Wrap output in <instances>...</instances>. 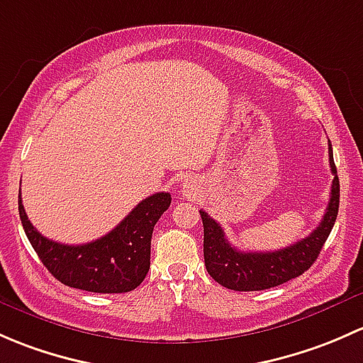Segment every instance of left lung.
I'll list each match as a JSON object with an SVG mask.
<instances>
[{
	"instance_id": "8db88e82",
	"label": "left lung",
	"mask_w": 363,
	"mask_h": 363,
	"mask_svg": "<svg viewBox=\"0 0 363 363\" xmlns=\"http://www.w3.org/2000/svg\"><path fill=\"white\" fill-rule=\"evenodd\" d=\"M328 162L334 174L330 201L320 225L301 241L276 252H241L227 241L218 222L201 209L204 225V264L213 279L236 292H253L278 286L308 271L318 259L339 211V178L328 141Z\"/></svg>"
}]
</instances>
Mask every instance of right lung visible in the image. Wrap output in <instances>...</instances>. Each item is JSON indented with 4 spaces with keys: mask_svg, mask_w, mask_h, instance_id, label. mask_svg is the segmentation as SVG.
I'll return each mask as SVG.
<instances>
[{
    "mask_svg": "<svg viewBox=\"0 0 363 363\" xmlns=\"http://www.w3.org/2000/svg\"><path fill=\"white\" fill-rule=\"evenodd\" d=\"M171 194L157 192L141 201L106 236L85 245H62L33 227L18 196V215L29 242L55 279L71 289L96 294L130 292L150 269L155 223L169 208Z\"/></svg>",
    "mask_w": 363,
    "mask_h": 363,
    "instance_id": "add662e5",
    "label": "right lung"
}]
</instances>
